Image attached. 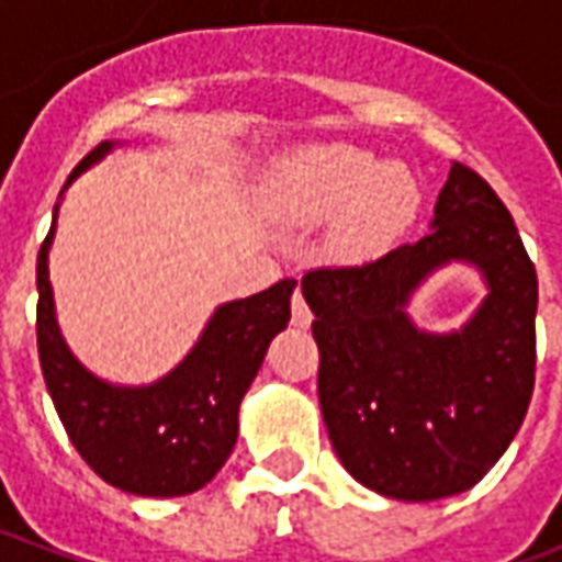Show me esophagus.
<instances>
[{"label":"esophagus","mask_w":562,"mask_h":562,"mask_svg":"<svg viewBox=\"0 0 562 562\" xmlns=\"http://www.w3.org/2000/svg\"><path fill=\"white\" fill-rule=\"evenodd\" d=\"M292 322L297 328H310V322H313V310L306 306V297L301 292L292 294Z\"/></svg>","instance_id":"34e87169"}]
</instances>
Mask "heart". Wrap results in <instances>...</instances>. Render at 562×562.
<instances>
[{"mask_svg": "<svg viewBox=\"0 0 562 562\" xmlns=\"http://www.w3.org/2000/svg\"><path fill=\"white\" fill-rule=\"evenodd\" d=\"M277 207L297 222L334 216L330 252L342 261H370L389 252L415 220L418 189L401 165L376 159L352 144H313L280 165Z\"/></svg>", "mask_w": 562, "mask_h": 562, "instance_id": "obj_1", "label": "heart"}]
</instances>
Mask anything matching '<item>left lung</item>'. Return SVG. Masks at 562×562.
Instances as JSON below:
<instances>
[{
  "label": "left lung",
  "instance_id": "1",
  "mask_svg": "<svg viewBox=\"0 0 562 562\" xmlns=\"http://www.w3.org/2000/svg\"><path fill=\"white\" fill-rule=\"evenodd\" d=\"M451 260L479 267L488 294L460 331L430 335L405 313ZM318 346V403L330 446L358 482L427 503L470 491L503 458L536 382L539 280L506 204L451 161L430 232L361 268L301 280Z\"/></svg>",
  "mask_w": 562,
  "mask_h": 562
}]
</instances>
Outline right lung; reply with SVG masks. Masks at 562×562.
<instances>
[{
    "label": "right lung",
    "mask_w": 562,
    "mask_h": 562,
    "mask_svg": "<svg viewBox=\"0 0 562 562\" xmlns=\"http://www.w3.org/2000/svg\"><path fill=\"white\" fill-rule=\"evenodd\" d=\"M114 149L104 140L71 171L68 183ZM63 189V192H66ZM59 192V198H63ZM54 225L38 249V361L59 422L95 475L126 494L186 496L222 470L237 442V413L270 340L292 318L297 282L216 306L207 328L180 364L153 385H111L92 376L59 334L47 252Z\"/></svg>",
    "instance_id": "right-lung-1"
}]
</instances>
